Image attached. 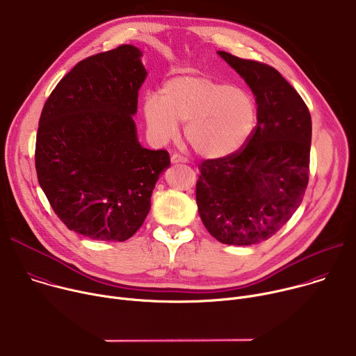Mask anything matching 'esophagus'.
Instances as JSON below:
<instances>
[{
    "label": "esophagus",
    "mask_w": 356,
    "mask_h": 356,
    "mask_svg": "<svg viewBox=\"0 0 356 356\" xmlns=\"http://www.w3.org/2000/svg\"><path fill=\"white\" fill-rule=\"evenodd\" d=\"M170 160H172V163H186V161H187V159H186L184 156H181V154H177V153L172 154Z\"/></svg>",
    "instance_id": "34e87169"
}]
</instances>
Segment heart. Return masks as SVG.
I'll return each mask as SVG.
<instances>
[{"label": "heart", "mask_w": 356, "mask_h": 356, "mask_svg": "<svg viewBox=\"0 0 356 356\" xmlns=\"http://www.w3.org/2000/svg\"><path fill=\"white\" fill-rule=\"evenodd\" d=\"M143 115L153 138L168 142L186 123V138L199 154L224 157L238 152L257 124L252 95L209 75H177L161 93H149Z\"/></svg>", "instance_id": "heart-1"}]
</instances>
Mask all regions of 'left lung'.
<instances>
[{
	"mask_svg": "<svg viewBox=\"0 0 356 356\" xmlns=\"http://www.w3.org/2000/svg\"><path fill=\"white\" fill-rule=\"evenodd\" d=\"M218 55L251 88L257 126L236 153L199 165L196 202L220 243L251 245L273 237L300 207L309 176L311 115L281 74L263 62Z\"/></svg>",
	"mask_w": 356,
	"mask_h": 356,
	"instance_id": "left-lung-1",
	"label": "left lung"
}]
</instances>
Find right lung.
<instances>
[{
  "mask_svg": "<svg viewBox=\"0 0 356 356\" xmlns=\"http://www.w3.org/2000/svg\"><path fill=\"white\" fill-rule=\"evenodd\" d=\"M134 45L88 56L47 99L37 134L35 169L67 227L101 241H124L143 224L166 150L140 146L134 115L146 79Z\"/></svg>",
  "mask_w": 356,
  "mask_h": 356,
  "instance_id": "right-lung-1",
  "label": "right lung"
}]
</instances>
